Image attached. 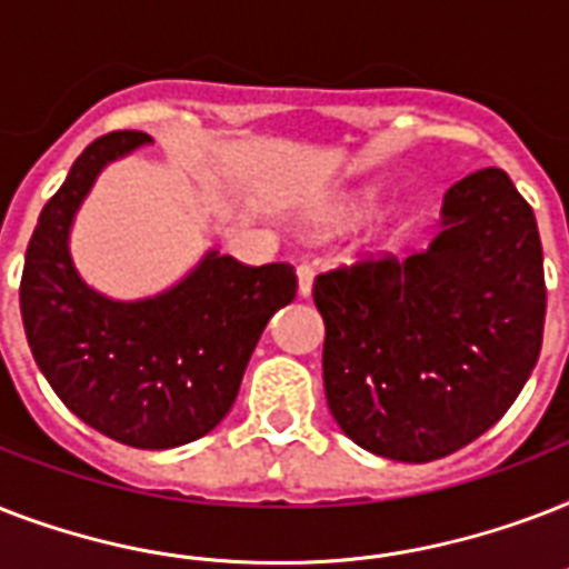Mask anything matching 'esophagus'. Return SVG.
I'll return each mask as SVG.
<instances>
[{
    "label": "esophagus",
    "instance_id": "esophagus-1",
    "mask_svg": "<svg viewBox=\"0 0 569 569\" xmlns=\"http://www.w3.org/2000/svg\"><path fill=\"white\" fill-rule=\"evenodd\" d=\"M295 271H298V292L307 298L312 289V274H316V268H312L310 262H298V268H295Z\"/></svg>",
    "mask_w": 569,
    "mask_h": 569
}]
</instances>
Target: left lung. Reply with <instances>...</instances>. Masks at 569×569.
Instances as JSON below:
<instances>
[{
  "instance_id": "left-lung-1",
  "label": "left lung",
  "mask_w": 569,
  "mask_h": 569,
  "mask_svg": "<svg viewBox=\"0 0 569 569\" xmlns=\"http://www.w3.org/2000/svg\"><path fill=\"white\" fill-rule=\"evenodd\" d=\"M312 301L339 428L380 458H446L502 419L538 363L547 280L535 212L508 173L481 168L451 186L428 248L321 271Z\"/></svg>"
}]
</instances>
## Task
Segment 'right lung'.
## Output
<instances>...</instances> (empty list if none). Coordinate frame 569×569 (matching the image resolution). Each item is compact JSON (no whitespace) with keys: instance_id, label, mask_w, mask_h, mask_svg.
I'll return each instance as SVG.
<instances>
[{"instance_id":"obj_1","label":"right lung","mask_w":569,"mask_h":569,"mask_svg":"<svg viewBox=\"0 0 569 569\" xmlns=\"http://www.w3.org/2000/svg\"><path fill=\"white\" fill-rule=\"evenodd\" d=\"M150 136L97 138L49 197L26 248L20 312L34 363L93 431L136 449H173L221 422L268 319L298 292L289 262L209 257L147 301H109L76 274L67 232L82 197Z\"/></svg>"}]
</instances>
